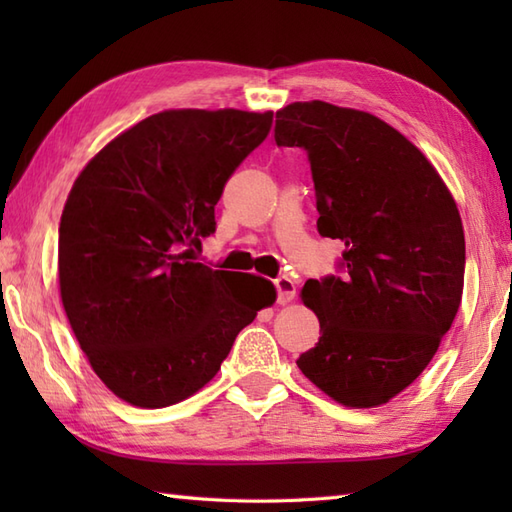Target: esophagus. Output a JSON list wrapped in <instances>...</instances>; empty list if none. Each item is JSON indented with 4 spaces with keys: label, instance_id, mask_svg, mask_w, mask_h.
Here are the masks:
<instances>
[{
    "label": "esophagus",
    "instance_id": "1",
    "mask_svg": "<svg viewBox=\"0 0 512 512\" xmlns=\"http://www.w3.org/2000/svg\"><path fill=\"white\" fill-rule=\"evenodd\" d=\"M275 288H277V301L279 303H290L292 299H295V295H297L295 281H292L286 275H281V277L275 279Z\"/></svg>",
    "mask_w": 512,
    "mask_h": 512
}]
</instances>
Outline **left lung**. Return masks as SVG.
I'll use <instances>...</instances> for the list:
<instances>
[{
	"label": "left lung",
	"mask_w": 512,
	"mask_h": 512,
	"mask_svg": "<svg viewBox=\"0 0 512 512\" xmlns=\"http://www.w3.org/2000/svg\"><path fill=\"white\" fill-rule=\"evenodd\" d=\"M275 143L306 151L319 235L345 246L339 273L301 290L321 336L297 365L341 405H383L422 374L458 314V206L422 151L367 112L292 103Z\"/></svg>",
	"instance_id": "1"
}]
</instances>
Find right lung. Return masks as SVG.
I'll list each match as a JSON object with an SVG mask.
<instances>
[{
	"instance_id": "right-lung-1",
	"label": "right lung",
	"mask_w": 512,
	"mask_h": 512,
	"mask_svg": "<svg viewBox=\"0 0 512 512\" xmlns=\"http://www.w3.org/2000/svg\"><path fill=\"white\" fill-rule=\"evenodd\" d=\"M270 127L273 112H160L76 178L59 224L63 308L96 376L129 405L195 394L275 301L270 281L195 257L224 184Z\"/></svg>"
}]
</instances>
